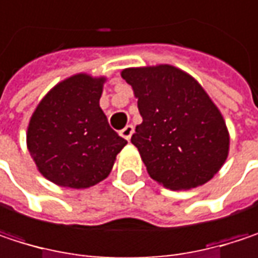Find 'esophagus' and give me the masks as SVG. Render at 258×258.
Instances as JSON below:
<instances>
[{"label":"esophagus","mask_w":258,"mask_h":258,"mask_svg":"<svg viewBox=\"0 0 258 258\" xmlns=\"http://www.w3.org/2000/svg\"><path fill=\"white\" fill-rule=\"evenodd\" d=\"M133 133H134V127L133 125H127L124 130H121V136L124 137V139H127V140H130L131 139V136H133Z\"/></svg>","instance_id":"esophagus-1"}]
</instances>
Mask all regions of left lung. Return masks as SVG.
<instances>
[{
    "label": "left lung",
    "instance_id": "obj_1",
    "mask_svg": "<svg viewBox=\"0 0 258 258\" xmlns=\"http://www.w3.org/2000/svg\"><path fill=\"white\" fill-rule=\"evenodd\" d=\"M131 85L142 124L131 143L149 176L170 189H191L214 178L227 160L230 134L203 86L170 64L121 72Z\"/></svg>",
    "mask_w": 258,
    "mask_h": 258
}]
</instances>
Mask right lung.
<instances>
[{"instance_id": "add662e5", "label": "right lung", "mask_w": 258, "mask_h": 258, "mask_svg": "<svg viewBox=\"0 0 258 258\" xmlns=\"http://www.w3.org/2000/svg\"><path fill=\"white\" fill-rule=\"evenodd\" d=\"M107 79L78 73L56 83L37 104L26 148L50 182L83 189L106 179L127 140L110 128L100 107Z\"/></svg>"}]
</instances>
